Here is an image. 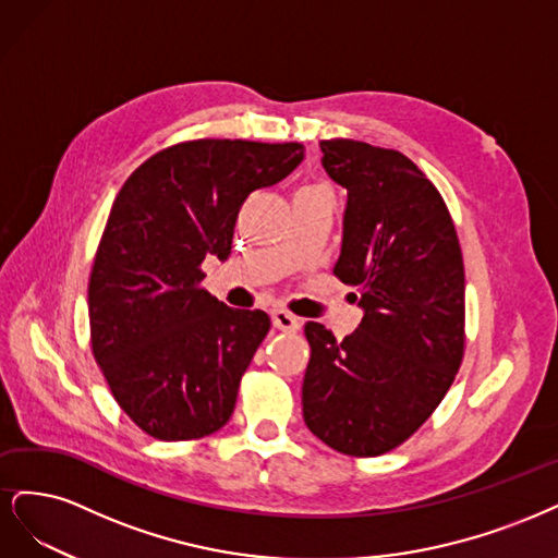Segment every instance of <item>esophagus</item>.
<instances>
[{
  "label": "esophagus",
  "mask_w": 558,
  "mask_h": 558,
  "mask_svg": "<svg viewBox=\"0 0 558 558\" xmlns=\"http://www.w3.org/2000/svg\"><path fill=\"white\" fill-rule=\"evenodd\" d=\"M271 319H274V327L280 331H299L301 329V319L282 308H276L271 313Z\"/></svg>",
  "instance_id": "34e87169"
}]
</instances>
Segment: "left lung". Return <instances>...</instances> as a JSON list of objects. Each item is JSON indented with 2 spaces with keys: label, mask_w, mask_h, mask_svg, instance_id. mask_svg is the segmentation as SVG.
<instances>
[{
  "label": "left lung",
  "mask_w": 558,
  "mask_h": 558,
  "mask_svg": "<svg viewBox=\"0 0 558 558\" xmlns=\"http://www.w3.org/2000/svg\"><path fill=\"white\" fill-rule=\"evenodd\" d=\"M322 167L348 190L333 274L364 317L343 340L305 325L303 422L352 457L408 440L438 408L463 356L465 280L457 229L434 183L397 153L322 141Z\"/></svg>",
  "instance_id": "8db88e82"
}]
</instances>
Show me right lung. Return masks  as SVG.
<instances>
[{"label": "right lung", "instance_id": "right-lung-1", "mask_svg": "<svg viewBox=\"0 0 558 558\" xmlns=\"http://www.w3.org/2000/svg\"><path fill=\"white\" fill-rule=\"evenodd\" d=\"M299 143L202 138L153 155L118 192L89 276L93 352L120 408L159 440L222 428L271 327L202 290L250 194L290 175Z\"/></svg>", "mask_w": 558, "mask_h": 558}]
</instances>
